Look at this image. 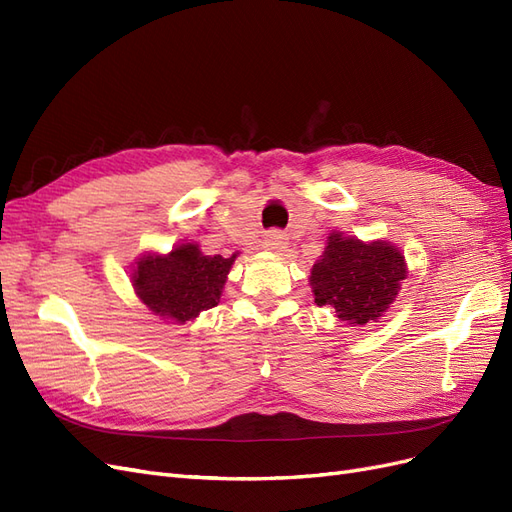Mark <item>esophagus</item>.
<instances>
[{
	"instance_id": "1",
	"label": "esophagus",
	"mask_w": 512,
	"mask_h": 512,
	"mask_svg": "<svg viewBox=\"0 0 512 512\" xmlns=\"http://www.w3.org/2000/svg\"><path fill=\"white\" fill-rule=\"evenodd\" d=\"M286 245H288L286 237L280 230H271V232H267L265 239H262V247L269 252H282V250H286Z\"/></svg>"
}]
</instances>
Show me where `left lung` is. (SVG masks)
Here are the masks:
<instances>
[{
	"label": "left lung",
	"mask_w": 512,
	"mask_h": 512,
	"mask_svg": "<svg viewBox=\"0 0 512 512\" xmlns=\"http://www.w3.org/2000/svg\"><path fill=\"white\" fill-rule=\"evenodd\" d=\"M406 273V258L393 243H363L333 230L309 284L318 305H329L339 320L356 327L376 322L391 307Z\"/></svg>",
	"instance_id": "left-lung-1"
}]
</instances>
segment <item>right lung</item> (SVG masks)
Wrapping results in <instances>:
<instances>
[{"mask_svg":"<svg viewBox=\"0 0 512 512\" xmlns=\"http://www.w3.org/2000/svg\"><path fill=\"white\" fill-rule=\"evenodd\" d=\"M237 254L207 256L198 243H181L173 252L145 254L132 271L134 292L153 314L175 322L194 320L220 303L226 275Z\"/></svg>","mask_w":512,"mask_h":512,"instance_id":"obj_1","label":"right lung"}]
</instances>
